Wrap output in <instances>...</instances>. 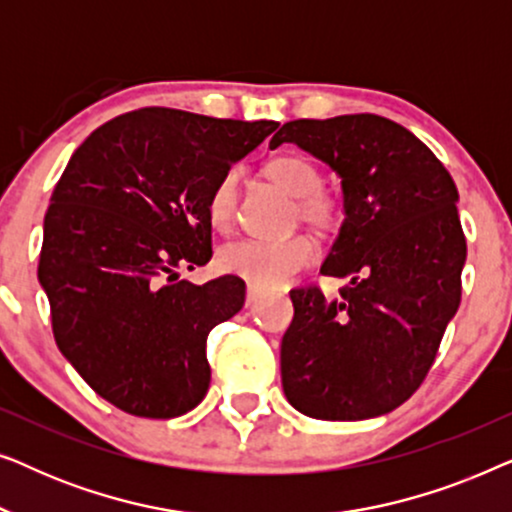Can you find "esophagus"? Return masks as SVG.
I'll list each match as a JSON object with an SVG mask.
<instances>
[{
    "mask_svg": "<svg viewBox=\"0 0 512 512\" xmlns=\"http://www.w3.org/2000/svg\"><path fill=\"white\" fill-rule=\"evenodd\" d=\"M258 298H261V293H258L256 289H247V307H251V305H256L258 303Z\"/></svg>",
    "mask_w": 512,
    "mask_h": 512,
    "instance_id": "1",
    "label": "esophagus"
}]
</instances>
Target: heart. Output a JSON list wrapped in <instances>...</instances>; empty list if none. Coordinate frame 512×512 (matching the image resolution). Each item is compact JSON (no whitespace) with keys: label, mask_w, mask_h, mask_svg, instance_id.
<instances>
[{"label":"heart","mask_w":512,"mask_h":512,"mask_svg":"<svg viewBox=\"0 0 512 512\" xmlns=\"http://www.w3.org/2000/svg\"><path fill=\"white\" fill-rule=\"evenodd\" d=\"M263 174L296 200V216L307 226L333 233L342 223V205L333 195L321 191L324 177L319 167L303 153H277L265 160ZM237 198H240V174L237 170H226L216 179L212 191L207 195V216L214 230L230 233L237 216ZM317 261V247L310 237L293 235L277 242L244 240L228 244L221 249L219 265L226 272L247 279L256 289H279L291 282L298 272Z\"/></svg>","instance_id":"heart-1"}]
</instances>
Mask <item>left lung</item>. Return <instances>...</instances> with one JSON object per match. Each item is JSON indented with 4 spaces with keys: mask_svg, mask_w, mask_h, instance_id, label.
I'll use <instances>...</instances> for the list:
<instances>
[{
    "mask_svg": "<svg viewBox=\"0 0 512 512\" xmlns=\"http://www.w3.org/2000/svg\"><path fill=\"white\" fill-rule=\"evenodd\" d=\"M293 142L342 179L338 240L321 275L347 277L340 298L293 289L282 338V387L298 412L326 422L387 415L419 389L461 303L466 237L457 186L424 142L375 114L300 118Z\"/></svg>",
    "mask_w": 512,
    "mask_h": 512,
    "instance_id": "1",
    "label": "left lung"
}]
</instances>
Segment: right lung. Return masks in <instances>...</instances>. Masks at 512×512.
<instances>
[{"label": "right lung", "mask_w": 512, "mask_h": 512, "mask_svg": "<svg viewBox=\"0 0 512 512\" xmlns=\"http://www.w3.org/2000/svg\"><path fill=\"white\" fill-rule=\"evenodd\" d=\"M277 125L146 107L100 125L69 158L39 282L58 349L104 401L170 419L205 398L207 335L242 310L244 282L193 284L179 270L209 263L207 195Z\"/></svg>", "instance_id": "1"}]
</instances>
